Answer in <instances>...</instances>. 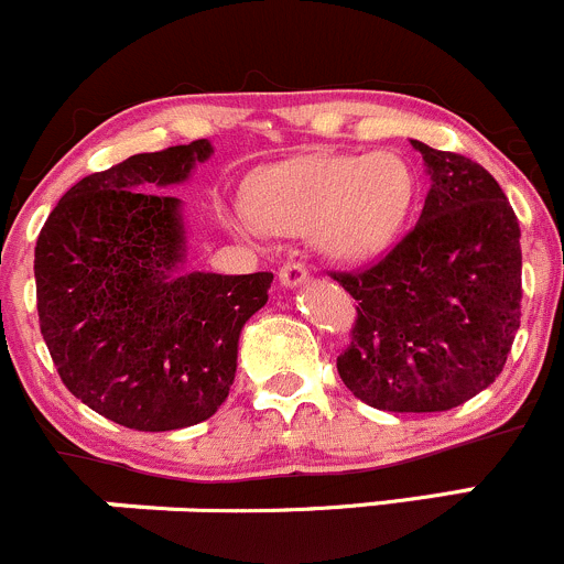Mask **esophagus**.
<instances>
[{
  "instance_id": "34e87169",
  "label": "esophagus",
  "mask_w": 564,
  "mask_h": 564,
  "mask_svg": "<svg viewBox=\"0 0 564 564\" xmlns=\"http://www.w3.org/2000/svg\"><path fill=\"white\" fill-rule=\"evenodd\" d=\"M306 280H310V269L304 263H299V260H290V263H284L280 269V282L284 288H299Z\"/></svg>"
}]
</instances>
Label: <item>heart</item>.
Segmentation results:
<instances>
[{
	"label": "heart",
	"mask_w": 564,
	"mask_h": 564,
	"mask_svg": "<svg viewBox=\"0 0 564 564\" xmlns=\"http://www.w3.org/2000/svg\"><path fill=\"white\" fill-rule=\"evenodd\" d=\"M411 203L414 175L400 155H310L265 172L230 225L247 238L312 232L326 258L361 263L398 238Z\"/></svg>",
	"instance_id": "b5f03b06"
}]
</instances>
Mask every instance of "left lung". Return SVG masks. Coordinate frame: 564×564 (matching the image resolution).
I'll return each instance as SVG.
<instances>
[{"label": "left lung", "instance_id": "left-lung-1", "mask_svg": "<svg viewBox=\"0 0 564 564\" xmlns=\"http://www.w3.org/2000/svg\"><path fill=\"white\" fill-rule=\"evenodd\" d=\"M411 144L431 175L416 227L370 269L332 274L359 301L337 370L372 409L431 414L505 367L521 326V227L477 161Z\"/></svg>", "mask_w": 564, "mask_h": 564}]
</instances>
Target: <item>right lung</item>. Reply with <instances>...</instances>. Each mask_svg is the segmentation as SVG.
<instances>
[{"mask_svg": "<svg viewBox=\"0 0 564 564\" xmlns=\"http://www.w3.org/2000/svg\"><path fill=\"white\" fill-rule=\"evenodd\" d=\"M208 139L139 153L82 177L35 247L41 334L74 398L131 431H177L216 414L241 328L269 301L271 271L183 274V183Z\"/></svg>", "mask_w": 564, "mask_h": 564, "instance_id": "obj_1", "label": "right lung"}]
</instances>
